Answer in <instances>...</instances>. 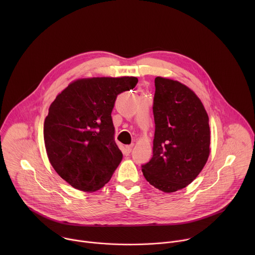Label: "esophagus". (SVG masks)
I'll list each match as a JSON object with an SVG mask.
<instances>
[{"mask_svg":"<svg viewBox=\"0 0 255 255\" xmlns=\"http://www.w3.org/2000/svg\"><path fill=\"white\" fill-rule=\"evenodd\" d=\"M131 150H132V145H127V146H125L124 149H123V153H124L126 156H128V155L130 154Z\"/></svg>","mask_w":255,"mask_h":255,"instance_id":"obj_1","label":"esophagus"}]
</instances>
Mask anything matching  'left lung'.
<instances>
[{"instance_id":"obj_1","label":"left lung","mask_w":255,"mask_h":255,"mask_svg":"<svg viewBox=\"0 0 255 255\" xmlns=\"http://www.w3.org/2000/svg\"><path fill=\"white\" fill-rule=\"evenodd\" d=\"M154 83L153 155L142 165V172L154 188L173 193L189 186L209 158V117L186 85L162 77Z\"/></svg>"}]
</instances>
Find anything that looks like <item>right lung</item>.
I'll use <instances>...</instances> for the list:
<instances>
[{
    "label": "right lung",
    "instance_id": "obj_1",
    "mask_svg": "<svg viewBox=\"0 0 255 255\" xmlns=\"http://www.w3.org/2000/svg\"><path fill=\"white\" fill-rule=\"evenodd\" d=\"M137 83L135 77L79 79L51 103L45 149L54 170L72 188L92 193L111 179L123 157L111 113L117 96Z\"/></svg>",
    "mask_w": 255,
    "mask_h": 255
}]
</instances>
